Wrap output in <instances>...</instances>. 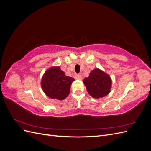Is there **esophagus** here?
Segmentation results:
<instances>
[{
    "label": "esophagus",
    "mask_w": 151,
    "mask_h": 151,
    "mask_svg": "<svg viewBox=\"0 0 151 151\" xmlns=\"http://www.w3.org/2000/svg\"><path fill=\"white\" fill-rule=\"evenodd\" d=\"M75 78H76V79L82 80V79H83V77H82V76H81V75H79V74H77V75H76V76H75Z\"/></svg>",
    "instance_id": "esophagus-1"
}]
</instances>
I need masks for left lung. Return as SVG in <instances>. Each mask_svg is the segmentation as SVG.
<instances>
[{
	"mask_svg": "<svg viewBox=\"0 0 151 151\" xmlns=\"http://www.w3.org/2000/svg\"><path fill=\"white\" fill-rule=\"evenodd\" d=\"M83 83L88 93L94 98H103L110 93L111 79L110 76L99 68L91 71Z\"/></svg>",
	"mask_w": 151,
	"mask_h": 151,
	"instance_id": "8db88e82",
	"label": "left lung"
}]
</instances>
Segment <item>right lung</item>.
<instances>
[{"mask_svg": "<svg viewBox=\"0 0 151 151\" xmlns=\"http://www.w3.org/2000/svg\"><path fill=\"white\" fill-rule=\"evenodd\" d=\"M74 79L66 76L60 67H52L43 76L41 85L47 96L63 100L70 93V86Z\"/></svg>", "mask_w": 151, "mask_h": 151, "instance_id": "add662e5", "label": "right lung"}]
</instances>
